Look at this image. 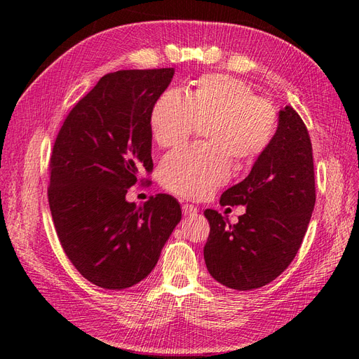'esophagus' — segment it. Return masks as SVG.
Segmentation results:
<instances>
[{
  "instance_id": "esophagus-1",
  "label": "esophagus",
  "mask_w": 359,
  "mask_h": 359,
  "mask_svg": "<svg viewBox=\"0 0 359 359\" xmlns=\"http://www.w3.org/2000/svg\"><path fill=\"white\" fill-rule=\"evenodd\" d=\"M198 212H199L198 206L190 205V203H184V205H182V214H184V217H191V215H196Z\"/></svg>"
}]
</instances>
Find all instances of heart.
Returning a JSON list of instances; mask_svg holds the SVG:
<instances>
[{"label": "heart", "mask_w": 359, "mask_h": 359, "mask_svg": "<svg viewBox=\"0 0 359 359\" xmlns=\"http://www.w3.org/2000/svg\"><path fill=\"white\" fill-rule=\"evenodd\" d=\"M278 114L253 88L227 74H206L189 97L178 90L163 93L151 111V132L161 148H173L203 128L206 145L168 154L160 182L186 199H203L229 180L232 160L248 166L262 157L277 133Z\"/></svg>", "instance_id": "heart-1"}]
</instances>
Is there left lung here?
<instances>
[{
	"instance_id": "obj_1",
	"label": "left lung",
	"mask_w": 359,
	"mask_h": 359,
	"mask_svg": "<svg viewBox=\"0 0 359 359\" xmlns=\"http://www.w3.org/2000/svg\"><path fill=\"white\" fill-rule=\"evenodd\" d=\"M316 202L311 140L292 106L278 114L273 144L248 177L227 189L220 203L245 205L236 224L205 210L210 235L203 257L219 283L252 290L277 278L297 256Z\"/></svg>"
}]
</instances>
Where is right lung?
Instances as JSON below:
<instances>
[{
  "instance_id": "right-lung-1",
  "label": "right lung",
  "mask_w": 359,
  "mask_h": 359,
  "mask_svg": "<svg viewBox=\"0 0 359 359\" xmlns=\"http://www.w3.org/2000/svg\"><path fill=\"white\" fill-rule=\"evenodd\" d=\"M173 70L107 73L74 104L49 163L48 201L64 253L93 285L121 290L144 280L181 220L165 193L136 206L127 189L153 172L151 111Z\"/></svg>"
}]
</instances>
